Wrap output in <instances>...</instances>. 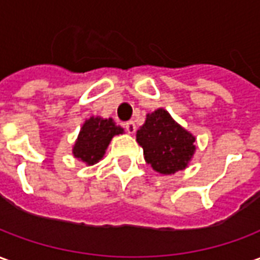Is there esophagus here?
I'll use <instances>...</instances> for the list:
<instances>
[{
  "mask_svg": "<svg viewBox=\"0 0 260 260\" xmlns=\"http://www.w3.org/2000/svg\"><path fill=\"white\" fill-rule=\"evenodd\" d=\"M124 128L125 131L128 132V134H131V135H134L135 134V131H136V125L134 121H128V122H125L124 124Z\"/></svg>",
  "mask_w": 260,
  "mask_h": 260,
  "instance_id": "1",
  "label": "esophagus"
}]
</instances>
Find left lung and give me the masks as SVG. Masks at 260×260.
Here are the masks:
<instances>
[{"label": "left lung", "mask_w": 260, "mask_h": 260, "mask_svg": "<svg viewBox=\"0 0 260 260\" xmlns=\"http://www.w3.org/2000/svg\"><path fill=\"white\" fill-rule=\"evenodd\" d=\"M136 142L143 149L146 163L163 175L185 170L196 150L195 136L164 108L147 114L145 124L136 132Z\"/></svg>", "instance_id": "8db88e82"}]
</instances>
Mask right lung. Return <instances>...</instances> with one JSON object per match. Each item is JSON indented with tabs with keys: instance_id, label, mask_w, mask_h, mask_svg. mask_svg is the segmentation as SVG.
<instances>
[{
	"instance_id": "add662e5",
	"label": "right lung",
	"mask_w": 260,
	"mask_h": 260,
	"mask_svg": "<svg viewBox=\"0 0 260 260\" xmlns=\"http://www.w3.org/2000/svg\"><path fill=\"white\" fill-rule=\"evenodd\" d=\"M124 129L114 122L113 118L90 117L82 125L79 135L72 147L75 158L93 166L99 163L106 154L110 142L114 136L122 135Z\"/></svg>"
}]
</instances>
